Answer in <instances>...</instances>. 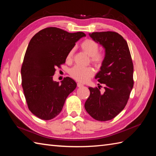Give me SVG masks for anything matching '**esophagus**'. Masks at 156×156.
<instances>
[{"label": "esophagus", "mask_w": 156, "mask_h": 156, "mask_svg": "<svg viewBox=\"0 0 156 156\" xmlns=\"http://www.w3.org/2000/svg\"><path fill=\"white\" fill-rule=\"evenodd\" d=\"M77 87H79V88L82 87H83V84H81V83H79V82H78V83H77Z\"/></svg>", "instance_id": "1"}]
</instances>
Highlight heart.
<instances>
[{"label": "heart", "instance_id": "1", "mask_svg": "<svg viewBox=\"0 0 156 156\" xmlns=\"http://www.w3.org/2000/svg\"><path fill=\"white\" fill-rule=\"evenodd\" d=\"M82 50L90 58L92 62L96 67H100L105 59V54L102 52H98L99 49V45L97 42L90 39H86L80 45ZM74 49H72L69 51L66 55V60L70 62L74 57ZM94 71L92 68H83L80 66H76L69 70V74L74 80L79 82H85L93 75Z\"/></svg>", "mask_w": 156, "mask_h": 156}]
</instances>
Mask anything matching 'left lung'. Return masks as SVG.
Masks as SVG:
<instances>
[{
  "label": "left lung",
  "mask_w": 156,
  "mask_h": 156,
  "mask_svg": "<svg viewBox=\"0 0 156 156\" xmlns=\"http://www.w3.org/2000/svg\"><path fill=\"white\" fill-rule=\"evenodd\" d=\"M90 37L105 49V59L95 78L105 84V92L89 87L90 96L85 102L86 111L97 121L115 118L123 110L133 87V64L127 43L113 31L94 32Z\"/></svg>",
  "instance_id": "8db88e82"
}]
</instances>
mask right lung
<instances>
[{
    "label": "right lung",
    "mask_w": 156,
    "mask_h": 156,
    "mask_svg": "<svg viewBox=\"0 0 156 156\" xmlns=\"http://www.w3.org/2000/svg\"><path fill=\"white\" fill-rule=\"evenodd\" d=\"M86 35L68 33L57 27H48L31 38L21 67L22 87L28 108L43 120L58 115L68 96L76 88L69 77L59 82L53 80L55 68L64 64L69 51Z\"/></svg>",
    "instance_id": "right-lung-1"
}]
</instances>
